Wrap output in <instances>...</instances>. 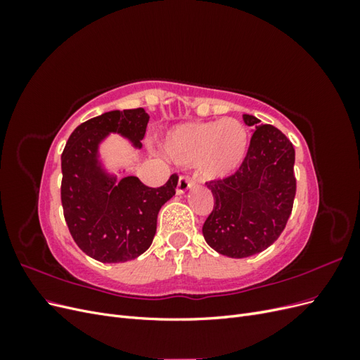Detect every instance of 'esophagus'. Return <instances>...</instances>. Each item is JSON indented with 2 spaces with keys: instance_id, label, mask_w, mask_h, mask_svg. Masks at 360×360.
<instances>
[{
  "instance_id": "obj_1",
  "label": "esophagus",
  "mask_w": 360,
  "mask_h": 360,
  "mask_svg": "<svg viewBox=\"0 0 360 360\" xmlns=\"http://www.w3.org/2000/svg\"><path fill=\"white\" fill-rule=\"evenodd\" d=\"M195 186V180H192V179H189V177H184V176H181L180 179H179V183H177V193L179 195H181V193H184L186 191H189L191 188H193Z\"/></svg>"
}]
</instances>
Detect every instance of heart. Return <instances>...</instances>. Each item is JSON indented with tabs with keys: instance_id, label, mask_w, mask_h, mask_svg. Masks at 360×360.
I'll return each instance as SVG.
<instances>
[{
	"instance_id": "b5f03b06",
	"label": "heart",
	"mask_w": 360,
	"mask_h": 360,
	"mask_svg": "<svg viewBox=\"0 0 360 360\" xmlns=\"http://www.w3.org/2000/svg\"><path fill=\"white\" fill-rule=\"evenodd\" d=\"M246 127L233 118L191 122L172 127L165 138V151L181 165L197 163L204 179H224L242 165L248 153Z\"/></svg>"
}]
</instances>
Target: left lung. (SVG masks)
I'll use <instances>...</instances> for the list:
<instances>
[{"instance_id": "8db88e82", "label": "left lung", "mask_w": 360, "mask_h": 360, "mask_svg": "<svg viewBox=\"0 0 360 360\" xmlns=\"http://www.w3.org/2000/svg\"><path fill=\"white\" fill-rule=\"evenodd\" d=\"M255 132L245 160L233 176L207 181L213 210L202 225L205 242L216 252L246 258L267 249L284 231L296 197L294 147L271 124L243 115Z\"/></svg>"}]
</instances>
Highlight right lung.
Here are the masks:
<instances>
[{
	"mask_svg": "<svg viewBox=\"0 0 360 360\" xmlns=\"http://www.w3.org/2000/svg\"><path fill=\"white\" fill-rule=\"evenodd\" d=\"M148 114L144 108L110 111L76 127L61 155V204L73 240L101 263H124L144 254L156 234L160 207L176 195L172 174L160 188L135 176L117 181L99 160V146L110 134L141 148Z\"/></svg>",
	"mask_w": 360,
	"mask_h": 360,
	"instance_id": "obj_1",
	"label": "right lung"
}]
</instances>
